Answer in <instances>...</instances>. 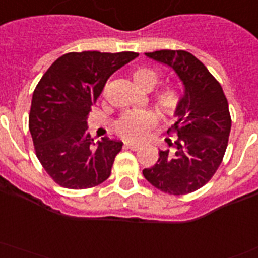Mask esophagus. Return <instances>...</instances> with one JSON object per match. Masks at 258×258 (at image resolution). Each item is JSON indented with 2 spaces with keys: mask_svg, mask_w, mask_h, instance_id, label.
<instances>
[{
  "mask_svg": "<svg viewBox=\"0 0 258 258\" xmlns=\"http://www.w3.org/2000/svg\"><path fill=\"white\" fill-rule=\"evenodd\" d=\"M124 148L125 149H131V150L136 152V150H138V149L141 148V146H140V145H136V144H131V142H125Z\"/></svg>",
  "mask_w": 258,
  "mask_h": 258,
  "instance_id": "esophagus-1",
  "label": "esophagus"
}]
</instances>
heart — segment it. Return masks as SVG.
<instances>
[{
	"mask_svg": "<svg viewBox=\"0 0 258 258\" xmlns=\"http://www.w3.org/2000/svg\"><path fill=\"white\" fill-rule=\"evenodd\" d=\"M134 83L142 89H153L159 82V72L152 67H138L132 72ZM154 101L159 112L171 116L180 104L179 91L171 84H166L155 92ZM157 124V117L149 110L126 112L117 120L114 131L122 140L129 142H141L148 137L149 132Z\"/></svg>",
	"mask_w": 258,
	"mask_h": 258,
	"instance_id": "b5f03b06",
	"label": "heart"
}]
</instances>
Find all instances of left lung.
Masks as SVG:
<instances>
[{"instance_id": "left-lung-1", "label": "left lung", "mask_w": 258, "mask_h": 258, "mask_svg": "<svg viewBox=\"0 0 258 258\" xmlns=\"http://www.w3.org/2000/svg\"><path fill=\"white\" fill-rule=\"evenodd\" d=\"M150 59L174 70L184 87L174 114L175 124L166 140L170 149L159 150L153 167L142 171L145 179L170 195H184L199 190L220 166L231 132L228 101L220 83L192 54L183 50L146 52Z\"/></svg>"}]
</instances>
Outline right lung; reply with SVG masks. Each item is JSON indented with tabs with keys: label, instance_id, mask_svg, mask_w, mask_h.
Segmentation results:
<instances>
[{
	"label": "right lung",
	"instance_id": "add662e5",
	"mask_svg": "<svg viewBox=\"0 0 258 258\" xmlns=\"http://www.w3.org/2000/svg\"><path fill=\"white\" fill-rule=\"evenodd\" d=\"M137 56L132 51L68 52L35 87L29 129L40 165L59 186L84 190L109 178L122 142L104 137L95 144L87 117L109 76Z\"/></svg>",
	"mask_w": 258,
	"mask_h": 258
}]
</instances>
